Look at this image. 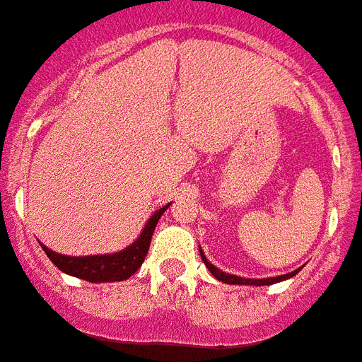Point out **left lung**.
Instances as JSON below:
<instances>
[{
	"label": "left lung",
	"mask_w": 362,
	"mask_h": 362,
	"mask_svg": "<svg viewBox=\"0 0 362 362\" xmlns=\"http://www.w3.org/2000/svg\"><path fill=\"white\" fill-rule=\"evenodd\" d=\"M199 255H202L203 262H205V267L209 268V272L213 274L214 277H216L218 281L222 283H228V285H255V286H262V285H274V283H279V281H285V279H291L292 276H296L298 272H300V268L294 272H291V274H285V276H277V277H267V279H246V277H240V276H233V274H226V272L218 270L214 264H211V262L207 261V257H205V253L202 252V247H199Z\"/></svg>",
	"instance_id": "1"
}]
</instances>
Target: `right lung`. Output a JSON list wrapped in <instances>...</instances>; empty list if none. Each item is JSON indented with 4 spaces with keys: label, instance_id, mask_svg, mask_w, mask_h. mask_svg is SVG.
I'll return each mask as SVG.
<instances>
[{
    "label": "right lung",
    "instance_id": "obj_1",
    "mask_svg": "<svg viewBox=\"0 0 362 362\" xmlns=\"http://www.w3.org/2000/svg\"><path fill=\"white\" fill-rule=\"evenodd\" d=\"M168 207L170 203L160 207L159 211H155L148 220V223L144 226V229H142V233H140V237L131 246L122 250V252L109 253V255L70 257L53 252V250L44 246V244H40V246L46 252V255L49 257V261L59 270L68 274V276L79 277V279H85V281L90 283L124 281V279L133 276L134 272L142 267V262H144L146 255H148L149 242H151V237H153L155 226H157L159 218L163 216V213Z\"/></svg>",
    "mask_w": 362,
    "mask_h": 362
}]
</instances>
